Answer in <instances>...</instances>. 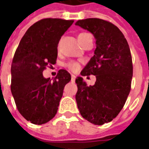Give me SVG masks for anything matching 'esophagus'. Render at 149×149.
Masks as SVG:
<instances>
[{"label":"esophagus","mask_w":149,"mask_h":149,"mask_svg":"<svg viewBox=\"0 0 149 149\" xmlns=\"http://www.w3.org/2000/svg\"><path fill=\"white\" fill-rule=\"evenodd\" d=\"M75 78H76V76L73 74H72V81H74Z\"/></svg>","instance_id":"34e87169"}]
</instances>
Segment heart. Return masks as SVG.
<instances>
[{"instance_id":"heart-1","label":"heart","mask_w":149,"mask_h":149,"mask_svg":"<svg viewBox=\"0 0 149 149\" xmlns=\"http://www.w3.org/2000/svg\"><path fill=\"white\" fill-rule=\"evenodd\" d=\"M88 33H79L78 34V36H77V39L78 40H81L82 38H84L85 35H87ZM67 67L70 69V70H72V71H77V69H78V67H79V65H78V63H77V62H69L68 64H67Z\"/></svg>"}]
</instances>
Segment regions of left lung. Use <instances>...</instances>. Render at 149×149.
<instances>
[{
    "label": "left lung",
    "instance_id": "obj_1",
    "mask_svg": "<svg viewBox=\"0 0 149 149\" xmlns=\"http://www.w3.org/2000/svg\"><path fill=\"white\" fill-rule=\"evenodd\" d=\"M75 25L91 33L96 40L93 57L82 70V76H96L88 86L82 77L76 78V101L81 116L96 125L111 122L119 114L131 88L133 65L129 44L112 23L90 18Z\"/></svg>",
    "mask_w": 149,
    "mask_h": 149
}]
</instances>
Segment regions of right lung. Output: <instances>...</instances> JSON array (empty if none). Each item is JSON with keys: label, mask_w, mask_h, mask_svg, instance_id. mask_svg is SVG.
<instances>
[{"label": "right lung", "mask_w": 149, "mask_h": 149, "mask_svg": "<svg viewBox=\"0 0 149 149\" xmlns=\"http://www.w3.org/2000/svg\"><path fill=\"white\" fill-rule=\"evenodd\" d=\"M74 20L43 19L31 26L22 37L11 65V92L22 116L41 125L52 119L58 111L65 85L71 75L59 70L56 77L45 78L43 71L54 65L58 45Z\"/></svg>", "instance_id": "obj_1"}]
</instances>
